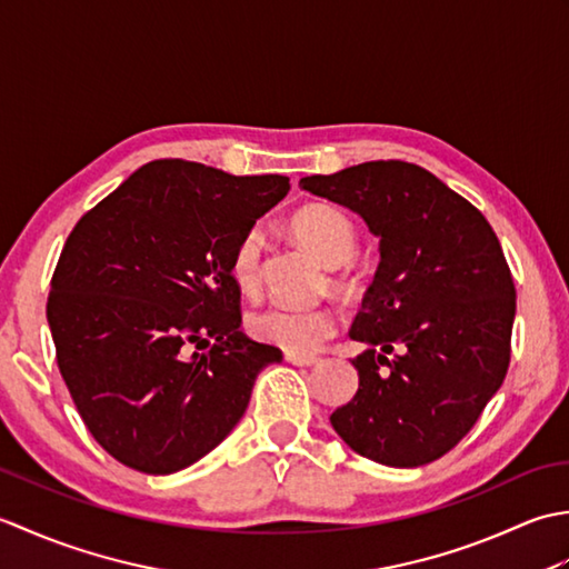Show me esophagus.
Listing matches in <instances>:
<instances>
[{"label": "esophagus", "instance_id": "1", "mask_svg": "<svg viewBox=\"0 0 569 569\" xmlns=\"http://www.w3.org/2000/svg\"><path fill=\"white\" fill-rule=\"evenodd\" d=\"M286 361H291V365H296V367H312V365H318V357H312V355H293V352H286Z\"/></svg>", "mask_w": 569, "mask_h": 569}]
</instances>
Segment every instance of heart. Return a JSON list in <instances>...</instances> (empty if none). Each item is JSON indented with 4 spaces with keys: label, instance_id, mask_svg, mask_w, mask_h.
<instances>
[{
    "label": "heart",
    "instance_id": "obj_1",
    "mask_svg": "<svg viewBox=\"0 0 569 569\" xmlns=\"http://www.w3.org/2000/svg\"><path fill=\"white\" fill-rule=\"evenodd\" d=\"M293 237L316 257L332 266L330 286L345 296H355L365 288V271L355 263L359 247L357 222L342 208L330 202H310L291 214ZM263 249L266 234L261 227H249L237 239L229 257V276L244 296L253 298L263 286ZM249 332L257 340L281 347L293 355H310L335 337L337 310L330 306L291 308L271 306L257 310L249 318Z\"/></svg>",
    "mask_w": 569,
    "mask_h": 569
}]
</instances>
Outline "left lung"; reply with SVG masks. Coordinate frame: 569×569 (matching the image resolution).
Masks as SVG:
<instances>
[{
    "instance_id": "obj_1",
    "label": "left lung",
    "mask_w": 569,
    "mask_h": 569,
    "mask_svg": "<svg viewBox=\"0 0 569 569\" xmlns=\"http://www.w3.org/2000/svg\"><path fill=\"white\" fill-rule=\"evenodd\" d=\"M300 188L365 217L381 263L352 340L355 398L330 416L361 457L389 467L440 459L475 428L511 361L516 286L487 217L426 168L367 161Z\"/></svg>"
}]
</instances>
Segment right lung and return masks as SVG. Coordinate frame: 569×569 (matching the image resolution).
I'll list each match as a JSON object with an SVG mask.
<instances>
[{"label": "right lung", "instance_id": "right-lung-1", "mask_svg": "<svg viewBox=\"0 0 569 569\" xmlns=\"http://www.w3.org/2000/svg\"><path fill=\"white\" fill-rule=\"evenodd\" d=\"M288 190L286 176L161 159L72 227L46 316L72 403L117 462L147 475L198 462L244 416L259 371L283 359L239 330L229 257Z\"/></svg>", "mask_w": 569, "mask_h": 569}]
</instances>
